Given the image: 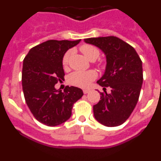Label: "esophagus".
<instances>
[{"label": "esophagus", "instance_id": "34e87169", "mask_svg": "<svg viewBox=\"0 0 161 161\" xmlns=\"http://www.w3.org/2000/svg\"><path fill=\"white\" fill-rule=\"evenodd\" d=\"M89 91H90V90H89V89H83V93H85V94H86V93H89Z\"/></svg>", "mask_w": 161, "mask_h": 161}]
</instances>
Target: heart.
<instances>
[{
  "instance_id": "b5f03b06",
  "label": "heart",
  "mask_w": 161,
  "mask_h": 161,
  "mask_svg": "<svg viewBox=\"0 0 161 161\" xmlns=\"http://www.w3.org/2000/svg\"><path fill=\"white\" fill-rule=\"evenodd\" d=\"M80 52L84 54L85 57L89 60H95L100 55V51L97 47L91 44H83L80 47ZM71 52L68 51L64 55L62 59V64L64 67H66L68 64L69 57H70ZM97 77V72L93 70L89 71H76L73 72L68 76V83L74 86H77L80 88H86L89 86L91 82L94 80Z\"/></svg>"
}]
</instances>
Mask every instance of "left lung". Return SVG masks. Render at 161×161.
<instances>
[{"label": "left lung", "instance_id": "left-lung-1", "mask_svg": "<svg viewBox=\"0 0 161 161\" xmlns=\"http://www.w3.org/2000/svg\"><path fill=\"white\" fill-rule=\"evenodd\" d=\"M86 43L100 48L106 57V71L97 80L105 93L93 106L97 122L106 126L123 124L139 100L143 84L142 61L133 47L114 36L85 38ZM109 87L112 93H106Z\"/></svg>", "mask_w": 161, "mask_h": 161}]
</instances>
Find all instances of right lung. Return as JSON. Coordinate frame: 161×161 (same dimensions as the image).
I'll use <instances>...</instances> for the list:
<instances>
[{
	"instance_id": "add662e5",
	"label": "right lung",
	"mask_w": 161,
	"mask_h": 161,
	"mask_svg": "<svg viewBox=\"0 0 161 161\" xmlns=\"http://www.w3.org/2000/svg\"><path fill=\"white\" fill-rule=\"evenodd\" d=\"M76 41L48 40L30 50L23 60L22 82L26 104L40 123L55 126L72 115L73 104L83 96L77 87L67 86L64 92L55 85L64 80L62 59Z\"/></svg>"
}]
</instances>
